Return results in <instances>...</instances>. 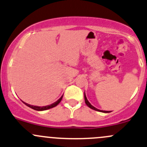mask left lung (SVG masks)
Segmentation results:
<instances>
[{
    "instance_id": "obj_1",
    "label": "left lung",
    "mask_w": 147,
    "mask_h": 147,
    "mask_svg": "<svg viewBox=\"0 0 147 147\" xmlns=\"http://www.w3.org/2000/svg\"><path fill=\"white\" fill-rule=\"evenodd\" d=\"M84 100H85V103L86 104V105L88 106V107H90L91 109H93V110H96V111H98V112H103V113H109L110 112H109V111H103V110H100V109H97V108H96L95 107H93V105L90 103L89 102H88V100H87L86 98V94H85V92H84Z\"/></svg>"
}]
</instances>
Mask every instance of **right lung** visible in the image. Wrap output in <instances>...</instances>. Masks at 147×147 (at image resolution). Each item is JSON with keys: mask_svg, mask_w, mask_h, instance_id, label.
<instances>
[{"mask_svg": "<svg viewBox=\"0 0 147 147\" xmlns=\"http://www.w3.org/2000/svg\"><path fill=\"white\" fill-rule=\"evenodd\" d=\"M63 98V96H61V97L59 98V100H58L57 101H56L55 102L52 103V104L49 105H47V106H43V107H39V106H34V105H29L28 103H26L25 102H23L24 104L26 105V106H28V107H30L31 109H35V110H37V111H44V110H47V109H51V108H53L54 107H56V105H58L60 103V102L61 101V100H62Z\"/></svg>", "mask_w": 147, "mask_h": 147, "instance_id": "obj_1", "label": "right lung"}]
</instances>
